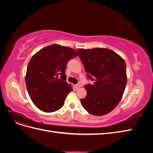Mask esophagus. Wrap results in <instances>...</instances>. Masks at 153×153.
I'll return each instance as SVG.
<instances>
[{
    "instance_id": "1",
    "label": "esophagus",
    "mask_w": 153,
    "mask_h": 153,
    "mask_svg": "<svg viewBox=\"0 0 153 153\" xmlns=\"http://www.w3.org/2000/svg\"><path fill=\"white\" fill-rule=\"evenodd\" d=\"M75 87H76V89H79V88L81 87V84H76V85H75Z\"/></svg>"
}]
</instances>
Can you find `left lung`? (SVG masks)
<instances>
[{
  "instance_id": "left-lung-1",
  "label": "left lung",
  "mask_w": 153,
  "mask_h": 153,
  "mask_svg": "<svg viewBox=\"0 0 153 153\" xmlns=\"http://www.w3.org/2000/svg\"><path fill=\"white\" fill-rule=\"evenodd\" d=\"M77 52L88 78L94 81L85 85L87 95L80 100L82 106L96 116L110 113L121 101L126 85L124 60L108 48H78Z\"/></svg>"
}]
</instances>
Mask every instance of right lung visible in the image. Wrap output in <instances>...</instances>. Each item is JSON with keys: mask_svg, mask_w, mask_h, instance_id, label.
Segmentation results:
<instances>
[{"mask_svg": "<svg viewBox=\"0 0 153 153\" xmlns=\"http://www.w3.org/2000/svg\"><path fill=\"white\" fill-rule=\"evenodd\" d=\"M76 51L57 44L47 46L36 53L28 64L25 75L27 89L32 102L45 112L62 107L67 95L73 91L66 82V68ZM61 75L62 79L58 78Z\"/></svg>", "mask_w": 153, "mask_h": 153, "instance_id": "add662e5", "label": "right lung"}]
</instances>
